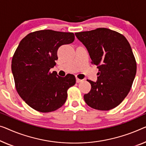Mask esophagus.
Segmentation results:
<instances>
[{
    "label": "esophagus",
    "mask_w": 146,
    "mask_h": 146,
    "mask_svg": "<svg viewBox=\"0 0 146 146\" xmlns=\"http://www.w3.org/2000/svg\"><path fill=\"white\" fill-rule=\"evenodd\" d=\"M82 79H79V78L76 77V82H77V83H79V82H82Z\"/></svg>",
    "instance_id": "obj_1"
}]
</instances>
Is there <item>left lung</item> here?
Returning <instances> with one entry per match:
<instances>
[{
  "instance_id": "8db88e82",
  "label": "left lung",
  "mask_w": 146,
  "mask_h": 146,
  "mask_svg": "<svg viewBox=\"0 0 146 146\" xmlns=\"http://www.w3.org/2000/svg\"><path fill=\"white\" fill-rule=\"evenodd\" d=\"M99 72L96 82L87 80L91 90L84 95L87 105L108 111L119 106L130 92L136 73V62L127 39L107 28L75 33Z\"/></svg>"
}]
</instances>
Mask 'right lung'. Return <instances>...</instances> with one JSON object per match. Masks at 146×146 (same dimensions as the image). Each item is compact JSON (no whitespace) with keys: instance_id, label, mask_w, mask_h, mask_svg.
Returning <instances> with one entry per match:
<instances>
[{"instance_id":"add662e5","label":"right lung","mask_w":146,"mask_h":146,"mask_svg":"<svg viewBox=\"0 0 146 146\" xmlns=\"http://www.w3.org/2000/svg\"><path fill=\"white\" fill-rule=\"evenodd\" d=\"M73 33L40 30L20 41L12 60V71L17 93L26 104L42 113L56 111L67 97V90L76 82L75 76H58L50 69L56 66L60 46L72 43Z\"/></svg>"}]
</instances>
